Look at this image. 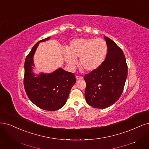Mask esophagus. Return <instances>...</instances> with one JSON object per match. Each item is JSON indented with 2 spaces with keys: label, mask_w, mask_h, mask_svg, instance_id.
Here are the masks:
<instances>
[{
  "label": "esophagus",
  "mask_w": 149,
  "mask_h": 149,
  "mask_svg": "<svg viewBox=\"0 0 149 149\" xmlns=\"http://www.w3.org/2000/svg\"><path fill=\"white\" fill-rule=\"evenodd\" d=\"M76 79L77 80H81V79H83V77H82V76H76Z\"/></svg>",
  "instance_id": "1"
}]
</instances>
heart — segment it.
Listing matches in <instances>:
<instances>
[{
    "label": "heart",
    "mask_w": 149,
    "mask_h": 149,
    "mask_svg": "<svg viewBox=\"0 0 149 149\" xmlns=\"http://www.w3.org/2000/svg\"><path fill=\"white\" fill-rule=\"evenodd\" d=\"M108 52L105 40L99 38H77L73 39L63 51V55L66 63L74 68L76 59L79 58V65L87 71L98 69L104 61Z\"/></svg>",
    "instance_id": "1"
}]
</instances>
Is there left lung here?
<instances>
[{"mask_svg": "<svg viewBox=\"0 0 149 149\" xmlns=\"http://www.w3.org/2000/svg\"><path fill=\"white\" fill-rule=\"evenodd\" d=\"M108 47L105 60L100 67L85 74V98L95 109H105L120 97L127 76V66L123 50L104 36Z\"/></svg>", "mask_w": 149, "mask_h": 149, "instance_id": "left-lung-1", "label": "left lung"}]
</instances>
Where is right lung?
Instances as JSON below:
<instances>
[{
  "mask_svg": "<svg viewBox=\"0 0 149 149\" xmlns=\"http://www.w3.org/2000/svg\"><path fill=\"white\" fill-rule=\"evenodd\" d=\"M50 37L42 39L36 44L26 57L24 62V86L30 100L44 110L55 111L66 104L70 92L76 83L73 73L61 68L50 73L33 72V57L40 42H45Z\"/></svg>",
  "mask_w": 149,
  "mask_h": 149,
  "instance_id": "add662e5",
  "label": "right lung"
}]
</instances>
